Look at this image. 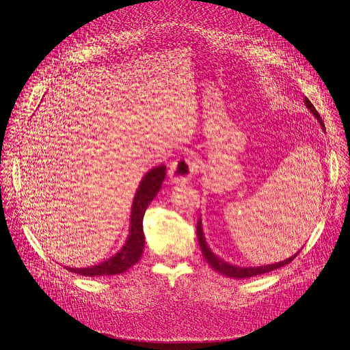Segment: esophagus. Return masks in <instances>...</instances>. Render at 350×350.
<instances>
[{
	"instance_id": "1",
	"label": "esophagus",
	"mask_w": 350,
	"mask_h": 350,
	"mask_svg": "<svg viewBox=\"0 0 350 350\" xmlns=\"http://www.w3.org/2000/svg\"><path fill=\"white\" fill-rule=\"evenodd\" d=\"M198 163L194 157L187 159H177L174 160L169 167V176L172 183L178 186L187 185V183L193 178V176L197 173Z\"/></svg>"
}]
</instances>
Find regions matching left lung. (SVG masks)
<instances>
[{
  "instance_id": "1",
  "label": "left lung",
  "mask_w": 350,
  "mask_h": 350,
  "mask_svg": "<svg viewBox=\"0 0 350 350\" xmlns=\"http://www.w3.org/2000/svg\"><path fill=\"white\" fill-rule=\"evenodd\" d=\"M305 105L306 107L310 110L312 115H314L321 127L325 131V124L322 122V118L319 116V113L317 112L315 106L312 105L309 102L308 98H305ZM197 237H198V244H200V248H201V252H203L206 261L210 264V267L219 272L226 275V277H230V278H234V280H243V278H252V277H256V275H261V273H267L269 271H273V269H278L286 264H289L295 256L299 254V251L297 254H293L292 256H289V258L284 260V261H280V262H275V264H269V265H261V267H237V265H231L228 262H226L224 260L219 258V256H217L207 245V241H206V237H204V232H203V224H201V218H198V223H197Z\"/></svg>"
}]
</instances>
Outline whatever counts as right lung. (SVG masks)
Segmentation results:
<instances>
[{
	"label": "right lung",
	"instance_id": "obj_1",
	"mask_svg": "<svg viewBox=\"0 0 350 350\" xmlns=\"http://www.w3.org/2000/svg\"><path fill=\"white\" fill-rule=\"evenodd\" d=\"M165 177V165L160 164L157 167L147 172L136 190L132 213H131V227H129V235L122 248L103 262L92 265L88 268H70L68 271L75 272L85 277H109V275H118L126 272L133 267L143 254L144 248V234H143V217L147 206L157 196L161 189V183Z\"/></svg>",
	"mask_w": 350,
	"mask_h": 350
}]
</instances>
